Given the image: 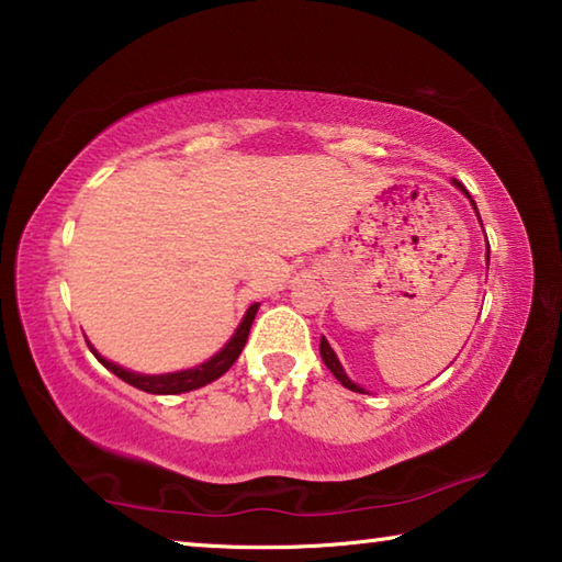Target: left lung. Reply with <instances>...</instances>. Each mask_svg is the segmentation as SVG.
Instances as JSON below:
<instances>
[{"label":"left lung","instance_id":"8db88e82","mask_svg":"<svg viewBox=\"0 0 562 562\" xmlns=\"http://www.w3.org/2000/svg\"><path fill=\"white\" fill-rule=\"evenodd\" d=\"M453 186L456 188H459L461 190V193H465V198H469V201H471V195H469V190H465L461 183H459V180H453ZM471 205H473V211H475V215H479V207H475V203L471 201ZM479 221H481V217H479ZM486 243H488V237H486ZM491 258V247H488V250H486V260ZM319 355H322V361H325V364H327V369H329V372L331 374H335L337 376V382H341V386H347V389H351V392H359V394H364V389H361V386H357L355 382H351V379L347 376V372H345V369H341V364H339V359H337V355H335V349H331L329 347V341L325 339V337H322V341H319Z\"/></svg>","mask_w":562,"mask_h":562}]
</instances>
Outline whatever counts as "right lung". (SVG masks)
<instances>
[{"label":"right lung","instance_id":"1","mask_svg":"<svg viewBox=\"0 0 562 562\" xmlns=\"http://www.w3.org/2000/svg\"><path fill=\"white\" fill-rule=\"evenodd\" d=\"M258 307L260 304L255 302L250 304V310L245 312V317L240 322V327L235 329V335L231 337V341L213 355L203 364H198L193 369H183V372H173V374H136V372H128V369H123L119 364H113V361L103 359L97 349L89 345V349L93 351V357H97L103 367L109 369V372L116 374L123 382L140 389V392H148V394H183V392H193V389H201L205 384L215 382V379H221L227 369L235 364V359L240 357V351L247 341V335H250V327H252V319L258 315Z\"/></svg>","mask_w":562,"mask_h":562}]
</instances>
